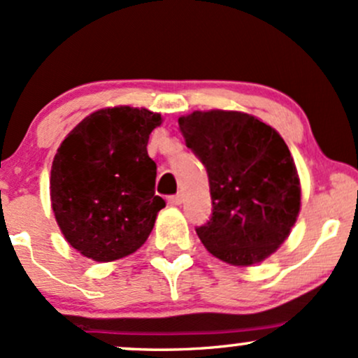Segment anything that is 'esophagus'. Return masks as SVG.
I'll use <instances>...</instances> for the list:
<instances>
[{"instance_id":"34e87169","label":"esophagus","mask_w":358,"mask_h":358,"mask_svg":"<svg viewBox=\"0 0 358 358\" xmlns=\"http://www.w3.org/2000/svg\"><path fill=\"white\" fill-rule=\"evenodd\" d=\"M168 202H170L171 205H180L183 202V195L182 193H176V195L168 196Z\"/></svg>"}]
</instances>
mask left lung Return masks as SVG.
Wrapping results in <instances>:
<instances>
[{"mask_svg": "<svg viewBox=\"0 0 358 358\" xmlns=\"http://www.w3.org/2000/svg\"><path fill=\"white\" fill-rule=\"evenodd\" d=\"M178 124L210 185V220L196 227L202 244L232 266L264 261L289 236L301 205L285 139L237 110H195Z\"/></svg>", "mask_w": 358, "mask_h": 358, "instance_id": "8db88e82", "label": "left lung"}]
</instances>
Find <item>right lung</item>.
I'll return each instance as SVG.
<instances>
[{"label":"right lung","instance_id":"add662e5","mask_svg":"<svg viewBox=\"0 0 358 358\" xmlns=\"http://www.w3.org/2000/svg\"><path fill=\"white\" fill-rule=\"evenodd\" d=\"M162 116L148 109L108 108L80 121L52 163L50 199L57 224L82 256L109 262L145 244L165 200L155 195L156 163L148 156Z\"/></svg>","mask_w":358,"mask_h":358}]
</instances>
